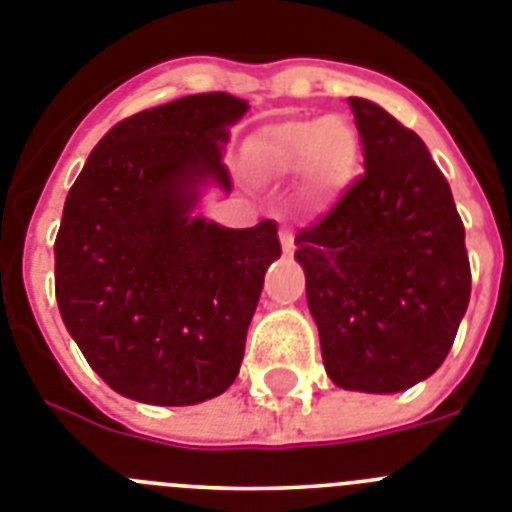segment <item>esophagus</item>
Wrapping results in <instances>:
<instances>
[{"mask_svg":"<svg viewBox=\"0 0 512 512\" xmlns=\"http://www.w3.org/2000/svg\"><path fill=\"white\" fill-rule=\"evenodd\" d=\"M281 247H283V255H293V250H296V244H293V234L288 229L281 231Z\"/></svg>","mask_w":512,"mask_h":512,"instance_id":"1","label":"esophagus"}]
</instances>
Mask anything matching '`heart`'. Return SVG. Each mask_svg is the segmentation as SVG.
Listing matches in <instances>:
<instances>
[{
  "mask_svg": "<svg viewBox=\"0 0 512 512\" xmlns=\"http://www.w3.org/2000/svg\"><path fill=\"white\" fill-rule=\"evenodd\" d=\"M244 167L262 180L304 175L317 201H332L361 170V141L342 115H304L257 128L242 146Z\"/></svg>",
  "mask_w": 512,
  "mask_h": 512,
  "instance_id": "1",
  "label": "heart"
}]
</instances>
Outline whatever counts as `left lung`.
I'll return each instance as SVG.
<instances>
[{"instance_id":"1","label":"left lung","mask_w":512,"mask_h":512,"mask_svg":"<svg viewBox=\"0 0 512 512\" xmlns=\"http://www.w3.org/2000/svg\"><path fill=\"white\" fill-rule=\"evenodd\" d=\"M366 175L296 237L327 376L397 394L446 361L471 270L451 188L428 146L381 105L350 97Z\"/></svg>"}]
</instances>
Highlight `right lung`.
Here are the masks:
<instances>
[{"mask_svg":"<svg viewBox=\"0 0 512 512\" xmlns=\"http://www.w3.org/2000/svg\"><path fill=\"white\" fill-rule=\"evenodd\" d=\"M247 100L203 92L131 115L102 136L64 203L56 301L110 389L159 407L219 397L242 366L278 226L226 229L195 213L231 193L229 128Z\"/></svg>","mask_w":512,"mask_h":512,"instance_id":"obj_1","label":"right lung"}]
</instances>
